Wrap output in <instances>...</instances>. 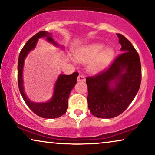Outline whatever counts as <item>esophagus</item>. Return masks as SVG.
I'll list each match as a JSON object with an SVG mask.
<instances>
[{
  "mask_svg": "<svg viewBox=\"0 0 155 155\" xmlns=\"http://www.w3.org/2000/svg\"><path fill=\"white\" fill-rule=\"evenodd\" d=\"M77 80H78V82H84L85 80V78L84 77L83 75H80L78 77V79Z\"/></svg>",
  "mask_w": 155,
  "mask_h": 155,
  "instance_id": "esophagus-1",
  "label": "esophagus"
}]
</instances>
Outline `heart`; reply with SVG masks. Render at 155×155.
<instances>
[{
	"label": "heart",
	"mask_w": 155,
	"mask_h": 155,
	"mask_svg": "<svg viewBox=\"0 0 155 155\" xmlns=\"http://www.w3.org/2000/svg\"><path fill=\"white\" fill-rule=\"evenodd\" d=\"M114 51L111 47L105 48L101 43H90L80 46L74 51V58L80 63H87V70L92 74L102 72L111 63Z\"/></svg>",
	"instance_id": "heart-1"
}]
</instances>
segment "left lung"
Listing matches in <instances>:
<instances>
[{
  "label": "left lung",
  "mask_w": 155,
  "mask_h": 155,
  "mask_svg": "<svg viewBox=\"0 0 155 155\" xmlns=\"http://www.w3.org/2000/svg\"><path fill=\"white\" fill-rule=\"evenodd\" d=\"M117 35L122 53L105 71L86 78L88 108L99 118L110 119L122 114L134 100L141 83L137 52L124 35Z\"/></svg>",
  "instance_id": "1"
}]
</instances>
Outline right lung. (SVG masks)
<instances>
[{
  "instance_id": "add662e5",
  "label": "right lung",
  "mask_w": 155,
  "mask_h": 155,
  "mask_svg": "<svg viewBox=\"0 0 155 155\" xmlns=\"http://www.w3.org/2000/svg\"><path fill=\"white\" fill-rule=\"evenodd\" d=\"M46 38L49 43H53L59 47V45L54 41L52 38V33L47 31H41L31 39L28 41L19 55L18 63V82L20 92L24 101L30 109L39 117L47 119H54L61 117L66 112L68 109V101L70 93L77 83L78 73L75 72L70 75H59L54 86L53 95L51 100L45 102H32L26 95L23 87V70L24 60L27 57L30 51H33L35 48L38 39L41 38Z\"/></svg>"
}]
</instances>
